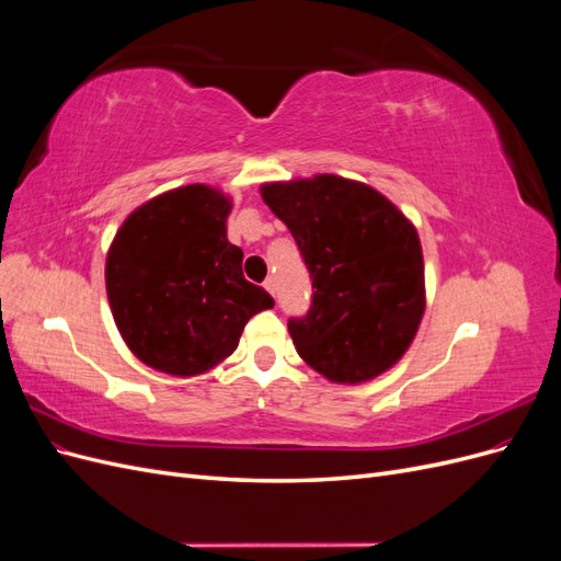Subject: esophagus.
<instances>
[{"label":"esophagus","instance_id":"34e87169","mask_svg":"<svg viewBox=\"0 0 561 561\" xmlns=\"http://www.w3.org/2000/svg\"><path fill=\"white\" fill-rule=\"evenodd\" d=\"M264 290H266L268 295H276V278H274V276L264 280Z\"/></svg>","mask_w":561,"mask_h":561}]
</instances>
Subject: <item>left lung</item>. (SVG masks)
<instances>
[{
  "label": "left lung",
  "instance_id": "left-lung-1",
  "mask_svg": "<svg viewBox=\"0 0 561 561\" xmlns=\"http://www.w3.org/2000/svg\"><path fill=\"white\" fill-rule=\"evenodd\" d=\"M313 278V301L287 330L301 360L334 383H363L412 346L426 311L416 227L365 182L320 173L262 184Z\"/></svg>",
  "mask_w": 561,
  "mask_h": 561
}]
</instances>
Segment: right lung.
Here are the masks:
<instances>
[{
    "label": "right lung",
    "mask_w": 561,
    "mask_h": 561,
    "mask_svg": "<svg viewBox=\"0 0 561 561\" xmlns=\"http://www.w3.org/2000/svg\"><path fill=\"white\" fill-rule=\"evenodd\" d=\"M231 198L186 184L135 208L107 250L105 285L133 355L171 377H196L239 346L245 322L274 299L243 278L227 239Z\"/></svg>",
    "instance_id": "right-lung-1"
}]
</instances>
